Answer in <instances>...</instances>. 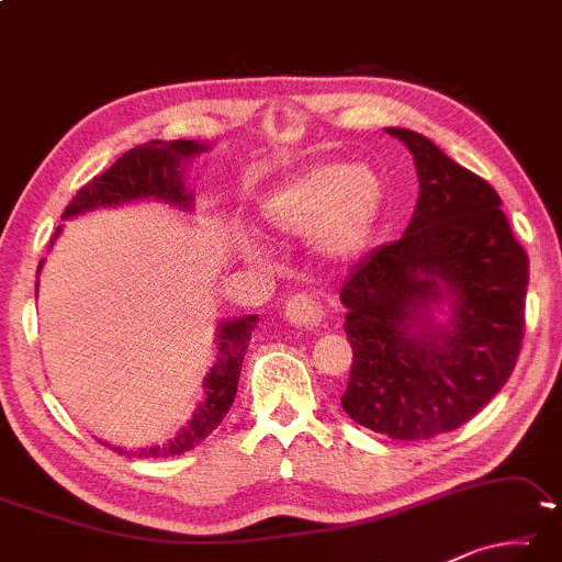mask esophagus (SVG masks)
I'll return each mask as SVG.
<instances>
[{
  "instance_id": "esophagus-1",
  "label": "esophagus",
  "mask_w": 562,
  "mask_h": 562,
  "mask_svg": "<svg viewBox=\"0 0 562 562\" xmlns=\"http://www.w3.org/2000/svg\"><path fill=\"white\" fill-rule=\"evenodd\" d=\"M284 317H288L290 325L295 327L317 329L325 317V310L315 295H310V292H297V295H292L288 300V305H284Z\"/></svg>"
}]
</instances>
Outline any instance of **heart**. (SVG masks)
I'll list each match as a JSON object with an SVG mask.
<instances>
[{
    "label": "heart",
    "mask_w": 562,
    "mask_h": 562,
    "mask_svg": "<svg viewBox=\"0 0 562 562\" xmlns=\"http://www.w3.org/2000/svg\"><path fill=\"white\" fill-rule=\"evenodd\" d=\"M382 207V182L368 167L325 162L265 202L262 217L274 233L313 235L327 255H352L368 243Z\"/></svg>",
    "instance_id": "heart-1"
}]
</instances>
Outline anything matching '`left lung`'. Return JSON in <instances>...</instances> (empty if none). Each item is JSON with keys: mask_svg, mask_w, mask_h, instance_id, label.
Segmentation results:
<instances>
[{"mask_svg": "<svg viewBox=\"0 0 562 562\" xmlns=\"http://www.w3.org/2000/svg\"><path fill=\"white\" fill-rule=\"evenodd\" d=\"M387 132L413 153L420 198L405 235L355 265L340 290L352 345L342 409L393 440H427L458 430L510 378L528 255L483 177L417 132ZM442 299L453 307L445 328L429 319Z\"/></svg>", "mask_w": 562, "mask_h": 562, "instance_id": "1", "label": "left lung"}]
</instances>
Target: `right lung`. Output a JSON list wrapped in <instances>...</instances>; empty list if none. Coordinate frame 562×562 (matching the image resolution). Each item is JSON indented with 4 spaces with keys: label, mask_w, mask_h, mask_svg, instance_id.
Segmentation results:
<instances>
[{
    "label": "right lung",
    "mask_w": 562,
    "mask_h": 562,
    "mask_svg": "<svg viewBox=\"0 0 562 562\" xmlns=\"http://www.w3.org/2000/svg\"><path fill=\"white\" fill-rule=\"evenodd\" d=\"M204 149L207 147L198 145V142L192 139L145 142V145L124 153L117 162L106 169V172L92 177V180H89L82 190L75 194L72 202L67 204L65 215L61 217L67 220V217L82 215V212H89L94 207H112V204L147 200V198L169 202L180 210H190L192 194L184 190L182 162L184 159L204 153ZM59 233L61 227H57L52 243H55ZM255 325H257V315L225 319V323L220 325L217 362L212 364L207 378H204V395L207 397L202 400L198 413L192 415V420L187 423L172 440H167L162 445H149V448H139V450H122V448H112V450H117L120 456H127V458L149 460V458L182 456V452L198 448V445L222 423V417L227 415V409L233 407L239 370H243L249 335H252Z\"/></svg>",
    "instance_id": "obj_1"
}]
</instances>
